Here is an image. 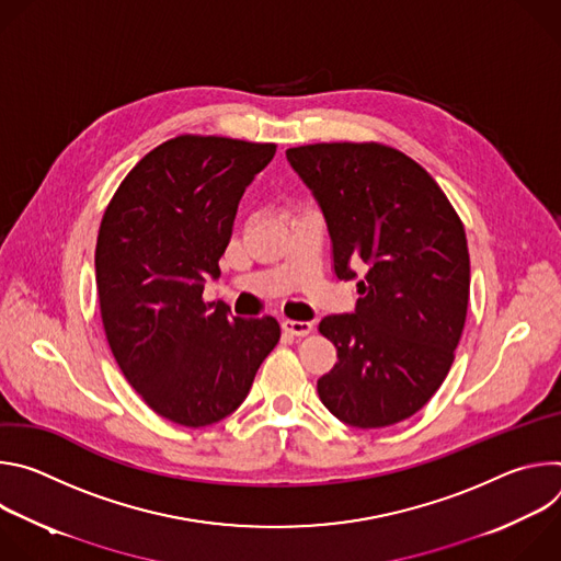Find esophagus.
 <instances>
[{"mask_svg": "<svg viewBox=\"0 0 561 561\" xmlns=\"http://www.w3.org/2000/svg\"><path fill=\"white\" fill-rule=\"evenodd\" d=\"M282 329L288 335L304 337V335H308L312 331V324L310 322H297V319H282Z\"/></svg>", "mask_w": 561, "mask_h": 561, "instance_id": "34e87169", "label": "esophagus"}]
</instances>
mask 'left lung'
<instances>
[{"label":"left lung","mask_w":561,"mask_h":561,"mask_svg":"<svg viewBox=\"0 0 561 561\" xmlns=\"http://www.w3.org/2000/svg\"><path fill=\"white\" fill-rule=\"evenodd\" d=\"M286 157L322 206L333 271L353 279V314L319 333L337 348L317 379L324 407L357 428L404 422L446 379L461 340L470 290L466 230L439 184L402 150L379 141H322Z\"/></svg>","instance_id":"left-lung-1"}]
</instances>
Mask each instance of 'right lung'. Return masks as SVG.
<instances>
[{
	"label": "right lung",
	"mask_w": 561,
	"mask_h": 561,
	"mask_svg": "<svg viewBox=\"0 0 561 561\" xmlns=\"http://www.w3.org/2000/svg\"><path fill=\"white\" fill-rule=\"evenodd\" d=\"M275 150L178 135L139 159L104 210L95 277L111 353L146 407L180 426L230 415L279 342L275 317H230L202 297L237 204Z\"/></svg>",
	"instance_id": "obj_1"
}]
</instances>
